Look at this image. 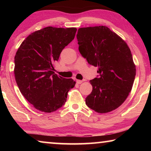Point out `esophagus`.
<instances>
[{
    "label": "esophagus",
    "mask_w": 151,
    "mask_h": 151,
    "mask_svg": "<svg viewBox=\"0 0 151 151\" xmlns=\"http://www.w3.org/2000/svg\"><path fill=\"white\" fill-rule=\"evenodd\" d=\"M83 81H81V80H76V83L77 84H78V85H80V84H81L82 83H83Z\"/></svg>",
    "instance_id": "obj_1"
}]
</instances>
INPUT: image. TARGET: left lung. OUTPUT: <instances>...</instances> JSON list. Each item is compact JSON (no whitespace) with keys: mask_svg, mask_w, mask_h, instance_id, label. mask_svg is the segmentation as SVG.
I'll use <instances>...</instances> for the list:
<instances>
[{"mask_svg":"<svg viewBox=\"0 0 151 151\" xmlns=\"http://www.w3.org/2000/svg\"><path fill=\"white\" fill-rule=\"evenodd\" d=\"M78 50L90 65L98 67L99 78L90 81L86 104L98 113L114 111L124 103L133 85L136 66L127 42L105 26L80 28Z\"/></svg>","mask_w":151,"mask_h":151,"instance_id":"1","label":"left lung"}]
</instances>
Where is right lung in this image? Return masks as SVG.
<instances>
[{
	"label": "right lung",
	"mask_w": 151,
	"mask_h": 151,
	"mask_svg": "<svg viewBox=\"0 0 151 151\" xmlns=\"http://www.w3.org/2000/svg\"><path fill=\"white\" fill-rule=\"evenodd\" d=\"M76 30L45 27L29 35L18 48L15 80L24 98L40 111L52 112L62 107L75 85L73 79L56 75L54 64L74 39Z\"/></svg>",
	"instance_id": "1"
}]
</instances>
